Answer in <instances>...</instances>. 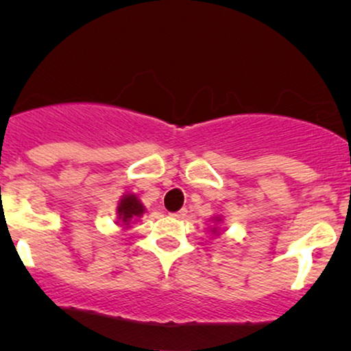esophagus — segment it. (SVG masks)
<instances>
[{"label": "esophagus", "instance_id": "1", "mask_svg": "<svg viewBox=\"0 0 351 351\" xmlns=\"http://www.w3.org/2000/svg\"><path fill=\"white\" fill-rule=\"evenodd\" d=\"M186 209H180V211H176V213H171V216L173 217H178V219H181V217H184V216H186Z\"/></svg>", "mask_w": 351, "mask_h": 351}]
</instances>
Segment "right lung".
<instances>
[{
  "mask_svg": "<svg viewBox=\"0 0 351 351\" xmlns=\"http://www.w3.org/2000/svg\"><path fill=\"white\" fill-rule=\"evenodd\" d=\"M142 213H143V206H142V203L136 199V196L128 195V196H125L122 201H120L119 216L123 223L128 224L132 219H135V217H138L140 215H142Z\"/></svg>",
  "mask_w": 351,
  "mask_h": 351,
  "instance_id": "obj_1",
  "label": "right lung"
}]
</instances>
